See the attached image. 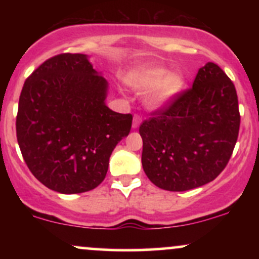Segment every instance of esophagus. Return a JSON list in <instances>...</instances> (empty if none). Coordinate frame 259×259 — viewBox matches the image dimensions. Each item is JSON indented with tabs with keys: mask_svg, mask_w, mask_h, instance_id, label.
Masks as SVG:
<instances>
[{
	"mask_svg": "<svg viewBox=\"0 0 259 259\" xmlns=\"http://www.w3.org/2000/svg\"><path fill=\"white\" fill-rule=\"evenodd\" d=\"M141 117H140L139 114H135L134 115V119H133V127L134 129H138L140 126V124H141Z\"/></svg>",
	"mask_w": 259,
	"mask_h": 259,
	"instance_id": "esophagus-1",
	"label": "esophagus"
}]
</instances>
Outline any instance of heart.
<instances>
[{
    "label": "heart",
    "mask_w": 259,
    "mask_h": 259,
    "mask_svg": "<svg viewBox=\"0 0 259 259\" xmlns=\"http://www.w3.org/2000/svg\"><path fill=\"white\" fill-rule=\"evenodd\" d=\"M129 84L136 91L151 90L147 103L151 108H160L170 103L183 90L185 79L181 74L169 73L163 67H145L129 76Z\"/></svg>",
    "instance_id": "obj_1"
}]
</instances>
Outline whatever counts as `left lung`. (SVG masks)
<instances>
[{"instance_id":"1","label":"left lung","mask_w":259,"mask_h":259,"mask_svg":"<svg viewBox=\"0 0 259 259\" xmlns=\"http://www.w3.org/2000/svg\"><path fill=\"white\" fill-rule=\"evenodd\" d=\"M240 129L235 86L218 65L200 68L192 88L140 125L142 168L159 189L187 191L227 167Z\"/></svg>"}]
</instances>
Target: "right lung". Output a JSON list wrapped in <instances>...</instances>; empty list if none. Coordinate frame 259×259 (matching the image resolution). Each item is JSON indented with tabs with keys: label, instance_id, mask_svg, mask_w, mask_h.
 <instances>
[{
	"label": "right lung",
	"instance_id": "right-lung-1",
	"mask_svg": "<svg viewBox=\"0 0 259 259\" xmlns=\"http://www.w3.org/2000/svg\"><path fill=\"white\" fill-rule=\"evenodd\" d=\"M107 80L88 56L62 53L25 80L16 121L23 158L36 179L61 194L102 183L109 157L129 135L133 115L106 106Z\"/></svg>",
	"mask_w": 259,
	"mask_h": 259
}]
</instances>
